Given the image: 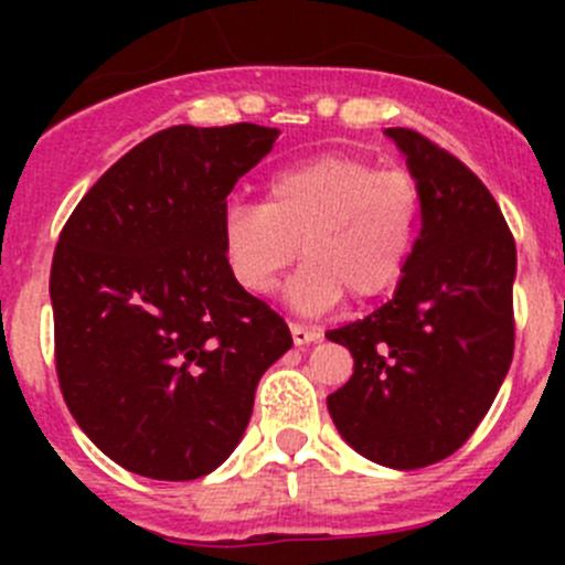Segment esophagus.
<instances>
[{
	"instance_id": "obj_1",
	"label": "esophagus",
	"mask_w": 565,
	"mask_h": 565,
	"mask_svg": "<svg viewBox=\"0 0 565 565\" xmlns=\"http://www.w3.org/2000/svg\"><path fill=\"white\" fill-rule=\"evenodd\" d=\"M289 333H292V341L298 347L311 344V341L319 339V330L317 328H309V324H298V322L289 324Z\"/></svg>"
}]
</instances>
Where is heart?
Segmentation results:
<instances>
[{
  "label": "heart",
  "instance_id": "obj_1",
  "mask_svg": "<svg viewBox=\"0 0 565 565\" xmlns=\"http://www.w3.org/2000/svg\"><path fill=\"white\" fill-rule=\"evenodd\" d=\"M420 202L407 169H380L361 156L311 158L273 174L262 204L226 210V265L248 295H270L303 254L287 289L300 315H322L344 292L372 300L398 281L413 254Z\"/></svg>",
  "mask_w": 565,
  "mask_h": 565
}]
</instances>
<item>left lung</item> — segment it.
Instances as JSON below:
<instances>
[{"label": "left lung", "mask_w": 565, "mask_h": 565, "mask_svg": "<svg viewBox=\"0 0 565 565\" xmlns=\"http://www.w3.org/2000/svg\"><path fill=\"white\" fill-rule=\"evenodd\" d=\"M385 134L420 185V235L388 303L324 333L355 361L328 409L361 457L418 470L470 440L509 374L516 243L459 158L418 130Z\"/></svg>", "instance_id": "left-lung-1"}]
</instances>
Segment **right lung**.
<instances>
[{
	"mask_svg": "<svg viewBox=\"0 0 565 565\" xmlns=\"http://www.w3.org/2000/svg\"><path fill=\"white\" fill-rule=\"evenodd\" d=\"M276 139L254 122L158 130L62 226L49 284L62 396L136 476L213 472L246 431L259 377L292 347L221 243L226 196Z\"/></svg>",
	"mask_w": 565,
	"mask_h": 565,
	"instance_id": "obj_1",
	"label": "right lung"
}]
</instances>
